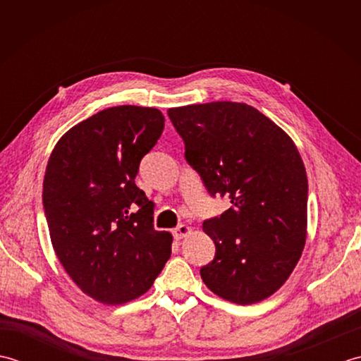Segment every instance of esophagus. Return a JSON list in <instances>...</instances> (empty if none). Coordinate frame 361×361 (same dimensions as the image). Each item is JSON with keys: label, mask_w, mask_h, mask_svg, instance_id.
<instances>
[{"label": "esophagus", "mask_w": 361, "mask_h": 361, "mask_svg": "<svg viewBox=\"0 0 361 361\" xmlns=\"http://www.w3.org/2000/svg\"><path fill=\"white\" fill-rule=\"evenodd\" d=\"M189 234H192V228L188 225H178L173 229V237L176 240L183 239V237H188Z\"/></svg>", "instance_id": "34e87169"}]
</instances>
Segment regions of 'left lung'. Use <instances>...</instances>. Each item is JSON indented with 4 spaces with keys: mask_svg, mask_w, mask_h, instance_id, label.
Returning <instances> with one entry per match:
<instances>
[{
    "mask_svg": "<svg viewBox=\"0 0 361 361\" xmlns=\"http://www.w3.org/2000/svg\"><path fill=\"white\" fill-rule=\"evenodd\" d=\"M167 114L208 192L233 204L203 224L216 243V257L200 270L203 282L229 302L264 301L286 283L307 239V173L293 140L242 102L175 106Z\"/></svg>",
    "mask_w": 361,
    "mask_h": 361,
    "instance_id": "8db88e82",
    "label": "left lung"
}]
</instances>
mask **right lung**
<instances>
[{"mask_svg":"<svg viewBox=\"0 0 361 361\" xmlns=\"http://www.w3.org/2000/svg\"><path fill=\"white\" fill-rule=\"evenodd\" d=\"M163 128L157 109L111 106L68 130L49 157L43 206L52 248L94 301L140 298L171 257L172 234L153 228V204L135 185Z\"/></svg>","mask_w":361,"mask_h":361,"instance_id":"right-lung-1","label":"right lung"}]
</instances>
